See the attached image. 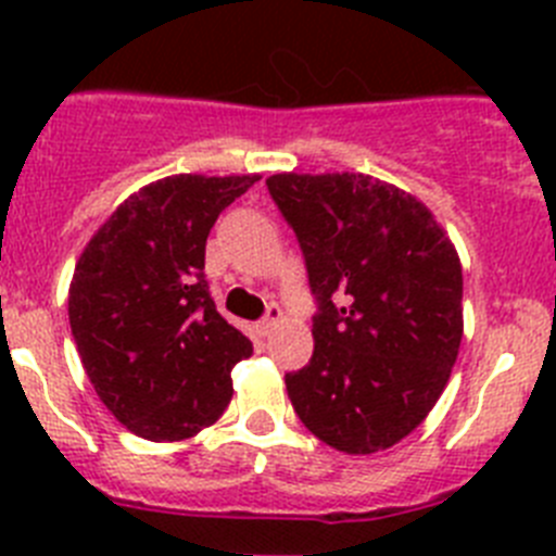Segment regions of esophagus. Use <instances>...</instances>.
I'll list each match as a JSON object with an SVG mask.
<instances>
[{
	"label": "esophagus",
	"mask_w": 556,
	"mask_h": 556,
	"mask_svg": "<svg viewBox=\"0 0 556 556\" xmlns=\"http://www.w3.org/2000/svg\"><path fill=\"white\" fill-rule=\"evenodd\" d=\"M283 317V312H281V306H275V303H269L267 306V317H264L262 323H258V333H262V337H267V333H273V328L278 326V320H281Z\"/></svg>",
	"instance_id": "esophagus-1"
}]
</instances>
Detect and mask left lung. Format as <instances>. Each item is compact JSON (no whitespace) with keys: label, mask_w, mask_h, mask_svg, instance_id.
I'll return each mask as SVG.
<instances>
[{"label":"left lung","mask_w":556,"mask_h":556,"mask_svg":"<svg viewBox=\"0 0 556 556\" xmlns=\"http://www.w3.org/2000/svg\"><path fill=\"white\" fill-rule=\"evenodd\" d=\"M317 298L314 353L287 372L308 431L345 454L392 448L443 395L462 342V264L409 191L362 172L267 178Z\"/></svg>","instance_id":"8db88e82"}]
</instances>
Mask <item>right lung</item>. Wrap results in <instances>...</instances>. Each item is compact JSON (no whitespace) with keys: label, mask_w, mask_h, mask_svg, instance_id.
<instances>
[{"label":"right lung","mask_w":556,"mask_h":556,"mask_svg":"<svg viewBox=\"0 0 556 556\" xmlns=\"http://www.w3.org/2000/svg\"><path fill=\"white\" fill-rule=\"evenodd\" d=\"M255 180H155L113 211L77 258L72 337L100 401L136 437L178 443L228 409L230 370L253 345L211 301L205 239Z\"/></svg>","instance_id":"right-lung-1"}]
</instances>
